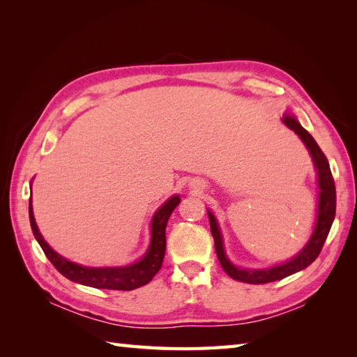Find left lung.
Returning a JSON list of instances; mask_svg holds the SVG:
<instances>
[{
	"label": "left lung",
	"mask_w": 357,
	"mask_h": 357,
	"mask_svg": "<svg viewBox=\"0 0 357 357\" xmlns=\"http://www.w3.org/2000/svg\"><path fill=\"white\" fill-rule=\"evenodd\" d=\"M282 123L299 136L301 141L304 142V146L307 147L310 156L313 159L316 174H317V187H319L314 229H313L312 236H310L308 242L304 245V248H302L298 255L293 256L290 261H285L282 264L273 265V267H267V268H244V267H238V265H234L229 259V256H227L225 248H224L222 233H221V229H219L218 219L208 210L210 229L215 239L218 259L221 262L227 275L233 279L241 280V282H247V284L275 282V280L284 279L287 276L293 275V273H298L301 270L307 268L308 265L314 262L316 257L319 256L321 250L324 247V242L330 233L331 224L335 221L336 188H335V181H333V176H331V170H330V164L327 161V158H325V155L322 153L321 147L317 146V142L314 141L313 136L299 124V121L296 119L293 113L287 112L282 118Z\"/></svg>",
	"instance_id": "1"
}]
</instances>
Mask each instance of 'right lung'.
Returning <instances> with one entry per match:
<instances>
[{"label": "right lung", "instance_id": "1", "mask_svg": "<svg viewBox=\"0 0 357 357\" xmlns=\"http://www.w3.org/2000/svg\"><path fill=\"white\" fill-rule=\"evenodd\" d=\"M181 198L178 195H173L159 207L150 222V244L147 252L144 253L139 261L133 264L123 265V267H86V265L75 264L66 259L61 255H58L47 242L44 241L40 229L35 222L32 196L29 201V219L32 227L33 236L41 245L43 252L47 256V259L53 264L61 275L72 282L81 285L93 287V288H105V290H124L130 291L135 288L149 284L156 273L159 271L165 255V227L167 221L172 215V211L178 207Z\"/></svg>", "mask_w": 357, "mask_h": 357}]
</instances>
